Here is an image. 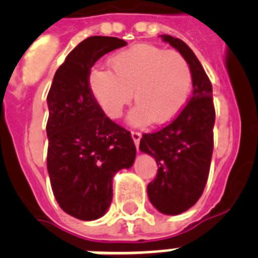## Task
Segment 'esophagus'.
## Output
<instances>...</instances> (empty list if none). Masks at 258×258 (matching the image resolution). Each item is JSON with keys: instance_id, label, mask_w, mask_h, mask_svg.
Returning a JSON list of instances; mask_svg holds the SVG:
<instances>
[{"instance_id": "obj_1", "label": "esophagus", "mask_w": 258, "mask_h": 258, "mask_svg": "<svg viewBox=\"0 0 258 258\" xmlns=\"http://www.w3.org/2000/svg\"><path fill=\"white\" fill-rule=\"evenodd\" d=\"M131 137H133V141L135 143L137 147H139V142H141V138H142V134L139 131H131Z\"/></svg>"}]
</instances>
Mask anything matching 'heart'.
<instances>
[{
  "mask_svg": "<svg viewBox=\"0 0 258 258\" xmlns=\"http://www.w3.org/2000/svg\"><path fill=\"white\" fill-rule=\"evenodd\" d=\"M114 72L100 67L91 70L89 91L103 112L119 119L133 101L128 121L133 125L163 124L180 113L192 88L187 60L175 50L151 44H135L109 58Z\"/></svg>",
  "mask_w": 258,
  "mask_h": 258,
  "instance_id": "heart-1",
  "label": "heart"
}]
</instances>
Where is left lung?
Masks as SVG:
<instances>
[{"instance_id": "1", "label": "left lung", "mask_w": 258, "mask_h": 258, "mask_svg": "<svg viewBox=\"0 0 258 258\" xmlns=\"http://www.w3.org/2000/svg\"><path fill=\"white\" fill-rule=\"evenodd\" d=\"M174 46L192 72V96L174 120L153 134H143L142 153L155 158L157 178L147 186L154 208L175 216L196 205L204 192L213 154V127L216 111L213 88L204 67L179 38L162 34Z\"/></svg>"}]
</instances>
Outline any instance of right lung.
Returning <instances> with one entry per match:
<instances>
[{"mask_svg":"<svg viewBox=\"0 0 258 258\" xmlns=\"http://www.w3.org/2000/svg\"><path fill=\"white\" fill-rule=\"evenodd\" d=\"M125 44L116 37L86 38L58 67L46 97L50 186L60 208L79 220L104 216L113 175L130 169L137 155L130 131L107 117L88 86L93 64Z\"/></svg>","mask_w":258,"mask_h":258,"instance_id":"obj_1","label":"right lung"}]
</instances>
